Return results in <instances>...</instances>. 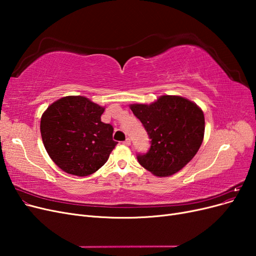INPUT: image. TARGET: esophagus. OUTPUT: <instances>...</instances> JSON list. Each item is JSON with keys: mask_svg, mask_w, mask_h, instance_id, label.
I'll list each match as a JSON object with an SVG mask.
<instances>
[{"mask_svg": "<svg viewBox=\"0 0 256 256\" xmlns=\"http://www.w3.org/2000/svg\"><path fill=\"white\" fill-rule=\"evenodd\" d=\"M122 144H124V145H126V146H129V145L131 144V141H130V138H126V140L122 142Z\"/></svg>", "mask_w": 256, "mask_h": 256, "instance_id": "1", "label": "esophagus"}]
</instances>
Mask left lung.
<instances>
[{"label":"left lung","mask_w":256,"mask_h":256,"mask_svg":"<svg viewBox=\"0 0 256 256\" xmlns=\"http://www.w3.org/2000/svg\"><path fill=\"white\" fill-rule=\"evenodd\" d=\"M150 138L146 154L138 161L154 175L166 177L182 170L196 156L205 131L204 113L180 96H161L150 104L130 106Z\"/></svg>","instance_id":"8db88e82"}]
</instances>
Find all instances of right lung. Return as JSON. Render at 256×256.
Listing matches in <instances>:
<instances>
[{
  "label": "right lung",
  "instance_id": "right-lung-1",
  "mask_svg": "<svg viewBox=\"0 0 256 256\" xmlns=\"http://www.w3.org/2000/svg\"><path fill=\"white\" fill-rule=\"evenodd\" d=\"M104 108L83 96H67L53 102L40 120L44 148L68 174L88 176L102 168L118 142L113 127L102 122Z\"/></svg>",
  "mask_w": 256,
  "mask_h": 256
}]
</instances>
